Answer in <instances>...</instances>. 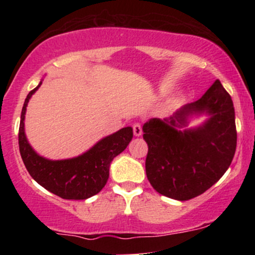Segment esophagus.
Here are the masks:
<instances>
[{
	"instance_id": "obj_1",
	"label": "esophagus",
	"mask_w": 255,
	"mask_h": 255,
	"mask_svg": "<svg viewBox=\"0 0 255 255\" xmlns=\"http://www.w3.org/2000/svg\"><path fill=\"white\" fill-rule=\"evenodd\" d=\"M133 133L135 136H140L142 134V127L140 124H134L133 125Z\"/></svg>"
}]
</instances>
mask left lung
Segmentation results:
<instances>
[{
	"label": "left lung",
	"mask_w": 255,
	"mask_h": 255,
	"mask_svg": "<svg viewBox=\"0 0 255 255\" xmlns=\"http://www.w3.org/2000/svg\"><path fill=\"white\" fill-rule=\"evenodd\" d=\"M201 115L208 119L188 128L189 121ZM142 130L148 181L159 194L175 200L203 194L223 176L235 154V110L219 80L169 119L148 120Z\"/></svg>",
	"instance_id": "8db88e82"
}]
</instances>
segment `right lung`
I'll use <instances>...</instances> for the list:
<instances>
[{
  "instance_id": "obj_1",
  "label": "right lung",
  "mask_w": 255,
  "mask_h": 255,
  "mask_svg": "<svg viewBox=\"0 0 255 255\" xmlns=\"http://www.w3.org/2000/svg\"><path fill=\"white\" fill-rule=\"evenodd\" d=\"M42 81L28 93L22 107L19 127V148L22 162L32 178L49 192L62 199L85 200L101 192L107 184L111 162L130 142L133 128L125 127L103 137L78 157L52 160L39 156L26 137L25 115L28 101L39 89Z\"/></svg>"
}]
</instances>
